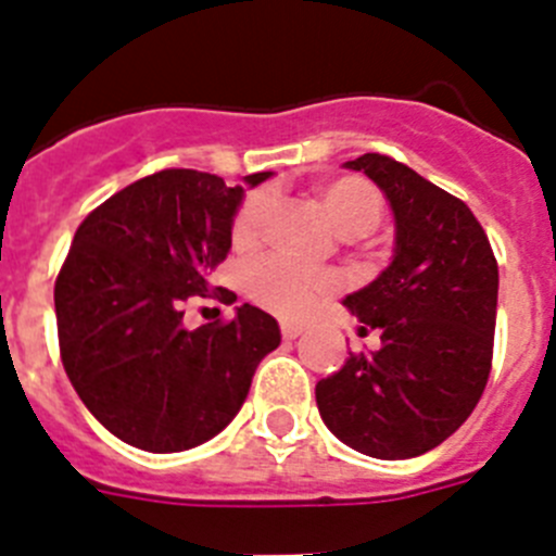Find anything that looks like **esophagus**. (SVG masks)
Listing matches in <instances>:
<instances>
[{"instance_id": "esophagus-1", "label": "esophagus", "mask_w": 556, "mask_h": 556, "mask_svg": "<svg viewBox=\"0 0 556 556\" xmlns=\"http://www.w3.org/2000/svg\"><path fill=\"white\" fill-rule=\"evenodd\" d=\"M306 328H308V323H303V320H281V333L287 339L301 337V333L306 331Z\"/></svg>"}]
</instances>
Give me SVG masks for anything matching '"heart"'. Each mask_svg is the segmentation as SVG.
<instances>
[{"label": "heart", "instance_id": "b5f03b06", "mask_svg": "<svg viewBox=\"0 0 556 556\" xmlns=\"http://www.w3.org/2000/svg\"><path fill=\"white\" fill-rule=\"evenodd\" d=\"M326 217L345 239H358L370 233L381 217H384V194L358 175H342V178L323 180L317 186ZM273 219V194L269 191H253L230 225L233 248L250 250L262 242L267 225ZM339 275L331 269H306L287 258H264L248 273V294L258 306L269 308L283 317L312 312L317 303L339 292Z\"/></svg>", "mask_w": 556, "mask_h": 556}]
</instances>
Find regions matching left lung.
<instances>
[{
	"label": "left lung",
	"mask_w": 556,
	"mask_h": 556,
	"mask_svg": "<svg viewBox=\"0 0 556 556\" xmlns=\"http://www.w3.org/2000/svg\"><path fill=\"white\" fill-rule=\"evenodd\" d=\"M384 191L395 255L345 306L381 348L351 353L317 381L323 424L353 451L409 459L448 440L470 417L493 367L498 264L459 198L401 161L365 152L348 161Z\"/></svg>",
	"instance_id": "left-lung-1"
}]
</instances>
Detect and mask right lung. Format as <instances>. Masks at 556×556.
<instances>
[{
  "instance_id": "right-lung-1",
  "label": "right lung",
  "mask_w": 556,
  "mask_h": 556,
  "mask_svg": "<svg viewBox=\"0 0 556 556\" xmlns=\"http://www.w3.org/2000/svg\"><path fill=\"white\" fill-rule=\"evenodd\" d=\"M269 172L248 175L258 186ZM242 186L198 169H161L116 191L80 223L55 281L63 370L86 409L152 454L194 448L242 409L278 323L262 308L233 320L184 326L191 298L230 250ZM236 301V294H233Z\"/></svg>"
}]
</instances>
